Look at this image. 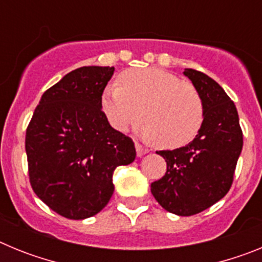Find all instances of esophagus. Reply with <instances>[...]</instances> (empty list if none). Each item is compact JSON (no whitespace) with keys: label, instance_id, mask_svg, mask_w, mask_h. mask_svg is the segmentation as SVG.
<instances>
[{"label":"esophagus","instance_id":"1","mask_svg":"<svg viewBox=\"0 0 262 262\" xmlns=\"http://www.w3.org/2000/svg\"><path fill=\"white\" fill-rule=\"evenodd\" d=\"M135 149H136V155H138L139 157H142L144 156L145 154H148V148L143 147V145L138 142H135Z\"/></svg>","mask_w":262,"mask_h":262}]
</instances>
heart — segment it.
<instances>
[{
	"label": "heart",
	"instance_id": "obj_1",
	"mask_svg": "<svg viewBox=\"0 0 262 262\" xmlns=\"http://www.w3.org/2000/svg\"><path fill=\"white\" fill-rule=\"evenodd\" d=\"M119 84L106 86L101 108L108 123L120 133L144 115L142 135L174 149L189 144L201 131L205 110L200 93L170 72L128 69L120 75Z\"/></svg>",
	"mask_w": 262,
	"mask_h": 262
}]
</instances>
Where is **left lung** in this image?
<instances>
[{"instance_id": "left-lung-1", "label": "left lung", "mask_w": 262, "mask_h": 262, "mask_svg": "<svg viewBox=\"0 0 262 262\" xmlns=\"http://www.w3.org/2000/svg\"><path fill=\"white\" fill-rule=\"evenodd\" d=\"M184 75L202 98L203 124L185 147L156 152L165 159L166 173L152 182L151 191L166 211L190 216L228 193L243 149V133L235 103L216 81L195 69H185Z\"/></svg>"}]
</instances>
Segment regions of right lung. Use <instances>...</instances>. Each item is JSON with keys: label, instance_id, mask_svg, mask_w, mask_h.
<instances>
[{"label": "right lung", "instance_id": "1", "mask_svg": "<svg viewBox=\"0 0 262 262\" xmlns=\"http://www.w3.org/2000/svg\"><path fill=\"white\" fill-rule=\"evenodd\" d=\"M114 67H81L46 90L26 131L30 184L68 219L98 214L114 193L113 173L135 160L134 142L114 129L101 98Z\"/></svg>", "mask_w": 262, "mask_h": 262}]
</instances>
